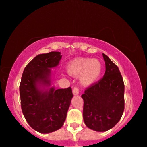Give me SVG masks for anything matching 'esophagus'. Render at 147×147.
<instances>
[{"label":"esophagus","instance_id":"1","mask_svg":"<svg viewBox=\"0 0 147 147\" xmlns=\"http://www.w3.org/2000/svg\"><path fill=\"white\" fill-rule=\"evenodd\" d=\"M72 93H73L74 95H78V94L79 93V89H78V87H74L73 89H72Z\"/></svg>","mask_w":147,"mask_h":147}]
</instances>
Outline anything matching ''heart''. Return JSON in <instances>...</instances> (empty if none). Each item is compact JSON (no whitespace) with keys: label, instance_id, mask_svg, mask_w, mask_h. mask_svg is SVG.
Listing matches in <instances>:
<instances>
[{"label":"heart","instance_id":"obj_1","mask_svg":"<svg viewBox=\"0 0 147 147\" xmlns=\"http://www.w3.org/2000/svg\"><path fill=\"white\" fill-rule=\"evenodd\" d=\"M67 70L71 75H80L81 85L89 87L98 81L102 73L103 65L96 58H77L68 64Z\"/></svg>","mask_w":147,"mask_h":147}]
</instances>
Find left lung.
<instances>
[{"mask_svg":"<svg viewBox=\"0 0 147 147\" xmlns=\"http://www.w3.org/2000/svg\"><path fill=\"white\" fill-rule=\"evenodd\" d=\"M105 62L103 77L88 87L81 95L83 120L88 128L97 132L112 128L124 109V83L118 66L103 54Z\"/></svg>","mask_w":147,"mask_h":147,"instance_id":"8db88e82","label":"left lung"}]
</instances>
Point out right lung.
<instances>
[{
  "mask_svg": "<svg viewBox=\"0 0 147 147\" xmlns=\"http://www.w3.org/2000/svg\"><path fill=\"white\" fill-rule=\"evenodd\" d=\"M59 52L39 54L25 66L19 92L21 106L25 120L34 130L50 133L63 126L73 97L71 87L43 91L38 84L50 85L51 68L59 64Z\"/></svg>",
  "mask_w": 147,
  "mask_h": 147,
  "instance_id": "1",
  "label": "right lung"
}]
</instances>
